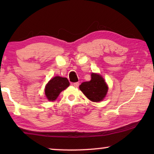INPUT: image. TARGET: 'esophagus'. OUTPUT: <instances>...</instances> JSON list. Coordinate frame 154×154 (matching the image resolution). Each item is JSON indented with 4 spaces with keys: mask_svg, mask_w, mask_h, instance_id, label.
I'll return each instance as SVG.
<instances>
[{
    "mask_svg": "<svg viewBox=\"0 0 154 154\" xmlns=\"http://www.w3.org/2000/svg\"><path fill=\"white\" fill-rule=\"evenodd\" d=\"M72 85L75 88H78L79 86V83H72Z\"/></svg>",
    "mask_w": 154,
    "mask_h": 154,
    "instance_id": "1",
    "label": "esophagus"
}]
</instances>
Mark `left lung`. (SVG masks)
I'll return each instance as SVG.
<instances>
[{
	"instance_id": "left-lung-1",
	"label": "left lung",
	"mask_w": 154,
	"mask_h": 154,
	"mask_svg": "<svg viewBox=\"0 0 154 154\" xmlns=\"http://www.w3.org/2000/svg\"><path fill=\"white\" fill-rule=\"evenodd\" d=\"M79 88L86 97L94 102L102 101L108 91V86L103 77L100 74L94 73L91 74L90 81L82 83Z\"/></svg>"
}]
</instances>
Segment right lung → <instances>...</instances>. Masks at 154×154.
Wrapping results in <instances>:
<instances>
[{"mask_svg":"<svg viewBox=\"0 0 154 154\" xmlns=\"http://www.w3.org/2000/svg\"><path fill=\"white\" fill-rule=\"evenodd\" d=\"M70 85L66 78L55 76L47 83L45 88V94L49 101H54L60 92Z\"/></svg>","mask_w":154,"mask_h":154,"instance_id":"1","label":"right lung"}]
</instances>
